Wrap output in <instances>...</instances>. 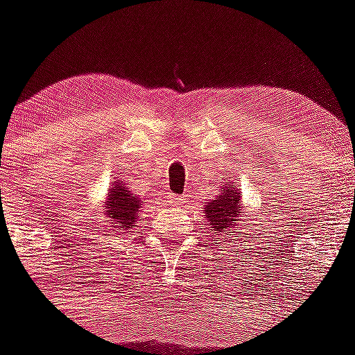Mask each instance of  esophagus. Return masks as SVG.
Instances as JSON below:
<instances>
[{
    "mask_svg": "<svg viewBox=\"0 0 355 355\" xmlns=\"http://www.w3.org/2000/svg\"><path fill=\"white\" fill-rule=\"evenodd\" d=\"M168 199H170L171 204H175V206H178V207L187 206V204L190 202L189 196H173V193H171V196L168 197Z\"/></svg>",
    "mask_w": 355,
    "mask_h": 355,
    "instance_id": "esophagus-1",
    "label": "esophagus"
}]
</instances>
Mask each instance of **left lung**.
<instances>
[{
  "instance_id": "8db88e82",
  "label": "left lung",
  "mask_w": 355,
  "mask_h": 355,
  "mask_svg": "<svg viewBox=\"0 0 355 355\" xmlns=\"http://www.w3.org/2000/svg\"><path fill=\"white\" fill-rule=\"evenodd\" d=\"M243 204H241V192L233 182H223V190H219L218 197L204 207L206 221L216 234V241H227L236 227L238 221L245 218ZM241 226V225H240Z\"/></svg>"
}]
</instances>
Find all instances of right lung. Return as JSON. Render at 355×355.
Wrapping results in <instances>:
<instances>
[{
    "label": "right lung",
    "mask_w": 355,
    "mask_h": 355,
    "mask_svg": "<svg viewBox=\"0 0 355 355\" xmlns=\"http://www.w3.org/2000/svg\"><path fill=\"white\" fill-rule=\"evenodd\" d=\"M141 207H143V202L139 200V197L134 196L125 187V184H122V180H115V184L107 193L103 214L110 219L112 227L119 230V233H121V231H128L129 227L136 225Z\"/></svg>",
    "instance_id": "right-lung-1"
}]
</instances>
